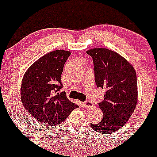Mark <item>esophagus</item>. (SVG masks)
I'll return each mask as SVG.
<instances>
[{"label": "esophagus", "instance_id": "obj_1", "mask_svg": "<svg viewBox=\"0 0 157 157\" xmlns=\"http://www.w3.org/2000/svg\"><path fill=\"white\" fill-rule=\"evenodd\" d=\"M82 106L85 108H92L93 106V103L89 101H86L85 102L82 103Z\"/></svg>", "mask_w": 157, "mask_h": 157}]
</instances>
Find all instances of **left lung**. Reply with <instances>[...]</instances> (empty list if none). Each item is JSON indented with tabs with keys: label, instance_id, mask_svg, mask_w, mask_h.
<instances>
[{
	"label": "left lung",
	"instance_id": "obj_1",
	"mask_svg": "<svg viewBox=\"0 0 157 157\" xmlns=\"http://www.w3.org/2000/svg\"><path fill=\"white\" fill-rule=\"evenodd\" d=\"M94 64V80L104 88V101L99 103L104 118L93 130L103 134L121 128L131 116L137 104V78L133 67L121 55L106 48L86 51Z\"/></svg>",
	"mask_w": 157,
	"mask_h": 157
}]
</instances>
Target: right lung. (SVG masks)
Segmentation results:
<instances>
[{
    "label": "right lung",
    "mask_w": 157,
    "mask_h": 157,
    "mask_svg": "<svg viewBox=\"0 0 157 157\" xmlns=\"http://www.w3.org/2000/svg\"><path fill=\"white\" fill-rule=\"evenodd\" d=\"M71 52L52 51L36 61L23 77L22 104L30 115L44 125L55 126L66 119L77 105L71 102L63 87L61 75Z\"/></svg>",
    "instance_id": "obj_1"
}]
</instances>
